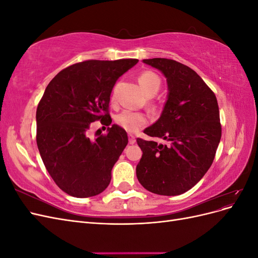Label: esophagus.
<instances>
[{
	"mask_svg": "<svg viewBox=\"0 0 258 258\" xmlns=\"http://www.w3.org/2000/svg\"><path fill=\"white\" fill-rule=\"evenodd\" d=\"M128 139H129V143L130 144H135L136 143V137L134 135H128Z\"/></svg>",
	"mask_w": 258,
	"mask_h": 258,
	"instance_id": "esophagus-1",
	"label": "esophagus"
}]
</instances>
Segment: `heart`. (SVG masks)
<instances>
[{"mask_svg":"<svg viewBox=\"0 0 258 258\" xmlns=\"http://www.w3.org/2000/svg\"><path fill=\"white\" fill-rule=\"evenodd\" d=\"M139 84L147 97H153L160 89L159 76L152 71H144L139 75ZM147 121L146 116L141 112L124 110L116 116V122L128 132H136Z\"/></svg>","mask_w":258,"mask_h":258,"instance_id":"obj_1","label":"heart"}]
</instances>
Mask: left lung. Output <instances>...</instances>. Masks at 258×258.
Returning a JSON list of instances; mask_svg holds the SVG:
<instances>
[{
  "label": "left lung",
  "instance_id": "obj_1",
  "mask_svg": "<svg viewBox=\"0 0 258 258\" xmlns=\"http://www.w3.org/2000/svg\"><path fill=\"white\" fill-rule=\"evenodd\" d=\"M143 63L159 70L168 84L159 119L144 134L169 144L137 140L143 152L137 177L148 191L176 196L196 185L212 165L222 137L217 100L187 66L165 58L144 59Z\"/></svg>",
  "mask_w": 258,
  "mask_h": 258
}]
</instances>
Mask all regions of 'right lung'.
<instances>
[{"label": "right lung", "mask_w": 258, "mask_h": 258, "mask_svg": "<svg viewBox=\"0 0 258 258\" xmlns=\"http://www.w3.org/2000/svg\"><path fill=\"white\" fill-rule=\"evenodd\" d=\"M138 59L88 60L62 70L46 87L36 110V143L48 173L70 196H97L108 186L112 169L128 144L118 124L91 140L90 123L110 126L107 112L116 81Z\"/></svg>", "instance_id": "right-lung-1"}]
</instances>
